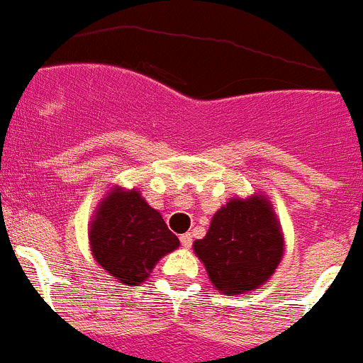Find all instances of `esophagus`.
<instances>
[{
  "mask_svg": "<svg viewBox=\"0 0 363 363\" xmlns=\"http://www.w3.org/2000/svg\"><path fill=\"white\" fill-rule=\"evenodd\" d=\"M179 238H181V244L184 247H189V246H191V242H194V238H191V235H189V233H182Z\"/></svg>",
  "mask_w": 363,
  "mask_h": 363,
  "instance_id": "obj_1",
  "label": "esophagus"
}]
</instances>
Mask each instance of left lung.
<instances>
[{"label":"left lung","mask_w":363,"mask_h":363,"mask_svg":"<svg viewBox=\"0 0 363 363\" xmlns=\"http://www.w3.org/2000/svg\"><path fill=\"white\" fill-rule=\"evenodd\" d=\"M194 250L218 291L242 295L275 273L284 240L269 202L255 195L247 201L233 199L218 210Z\"/></svg>","instance_id":"8db88e82"}]
</instances>
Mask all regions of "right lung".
I'll return each mask as SVG.
<instances>
[{
  "mask_svg": "<svg viewBox=\"0 0 363 363\" xmlns=\"http://www.w3.org/2000/svg\"><path fill=\"white\" fill-rule=\"evenodd\" d=\"M90 244L103 269L135 286L148 279L161 257L179 247V238L141 194L113 189L92 220Z\"/></svg>",
  "mask_w": 363,
  "mask_h": 363,
  "instance_id": "1",
  "label": "right lung"
}]
</instances>
